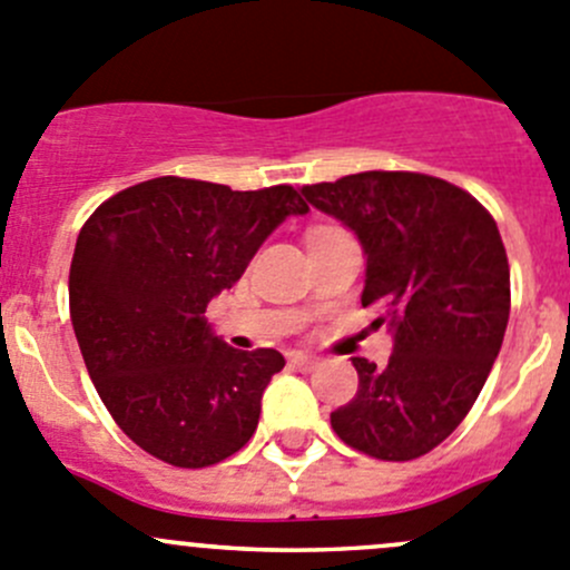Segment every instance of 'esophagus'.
Wrapping results in <instances>:
<instances>
[{"mask_svg":"<svg viewBox=\"0 0 570 570\" xmlns=\"http://www.w3.org/2000/svg\"><path fill=\"white\" fill-rule=\"evenodd\" d=\"M289 364L297 366V370H314V366L320 364V358H314V355L308 353H292Z\"/></svg>","mask_w":570,"mask_h":570,"instance_id":"1","label":"esophagus"}]
</instances>
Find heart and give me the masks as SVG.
Segmentation results:
<instances>
[{
	"instance_id": "b5f03b06",
	"label": "heart",
	"mask_w": 570,
	"mask_h": 570,
	"mask_svg": "<svg viewBox=\"0 0 570 570\" xmlns=\"http://www.w3.org/2000/svg\"><path fill=\"white\" fill-rule=\"evenodd\" d=\"M320 232H325V228H320Z\"/></svg>"
}]
</instances>
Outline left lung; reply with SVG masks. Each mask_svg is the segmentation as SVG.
<instances>
[{
    "mask_svg": "<svg viewBox=\"0 0 570 570\" xmlns=\"http://www.w3.org/2000/svg\"><path fill=\"white\" fill-rule=\"evenodd\" d=\"M366 256L361 306L392 333V358H353L358 392L331 413L338 439L381 461H413L471 411L502 350L510 267L497 220L444 178L366 170L301 189Z\"/></svg>",
    "mask_w": 570,
    "mask_h": 570,
    "instance_id": "8db88e82",
    "label": "left lung"
}]
</instances>
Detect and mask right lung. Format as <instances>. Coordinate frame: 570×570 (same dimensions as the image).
<instances>
[{
	"label": "right lung",
	"mask_w": 570,
	"mask_h": 570,
	"mask_svg": "<svg viewBox=\"0 0 570 570\" xmlns=\"http://www.w3.org/2000/svg\"><path fill=\"white\" fill-rule=\"evenodd\" d=\"M308 206L286 184L239 189L159 176L112 195L73 248L68 301L85 366L118 428L178 469H204L256 433L278 350H234L206 306L264 239Z\"/></svg>",
	"instance_id": "1"
}]
</instances>
